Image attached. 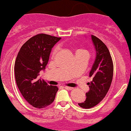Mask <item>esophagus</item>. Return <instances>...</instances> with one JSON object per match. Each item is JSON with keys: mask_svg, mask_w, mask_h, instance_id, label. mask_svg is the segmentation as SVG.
<instances>
[{"mask_svg": "<svg viewBox=\"0 0 131 131\" xmlns=\"http://www.w3.org/2000/svg\"><path fill=\"white\" fill-rule=\"evenodd\" d=\"M64 88H65V89H67V90H73L74 88H71V87H68V86H64Z\"/></svg>", "mask_w": 131, "mask_h": 131, "instance_id": "obj_1", "label": "esophagus"}]
</instances>
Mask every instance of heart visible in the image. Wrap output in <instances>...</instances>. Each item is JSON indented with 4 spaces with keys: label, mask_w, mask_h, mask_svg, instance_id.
I'll use <instances>...</instances> for the list:
<instances>
[{
    "label": "heart",
    "mask_w": 131,
    "mask_h": 131,
    "mask_svg": "<svg viewBox=\"0 0 131 131\" xmlns=\"http://www.w3.org/2000/svg\"><path fill=\"white\" fill-rule=\"evenodd\" d=\"M55 52H56V50H54L53 52H52V54H55ZM78 52H83V53H86V54H88L87 53V52L85 51V50H77L76 52V53H78Z\"/></svg>",
    "instance_id": "obj_1"
}]
</instances>
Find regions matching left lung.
<instances>
[{
  "label": "left lung",
  "mask_w": 131,
  "mask_h": 131,
  "mask_svg": "<svg viewBox=\"0 0 131 131\" xmlns=\"http://www.w3.org/2000/svg\"><path fill=\"white\" fill-rule=\"evenodd\" d=\"M96 55L89 77L92 81L88 83L89 91L85 93V101L78 103L80 107L88 109L95 107L101 102L110 88L113 78V62L106 45L98 38L91 36Z\"/></svg>",
  "instance_id": "8db88e82"
}]
</instances>
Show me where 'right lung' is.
<instances>
[{"label": "right lung", "mask_w": 131, "mask_h": 131, "mask_svg": "<svg viewBox=\"0 0 131 131\" xmlns=\"http://www.w3.org/2000/svg\"><path fill=\"white\" fill-rule=\"evenodd\" d=\"M61 38L40 34L36 35L21 46L15 64V75L20 93L33 107L38 109L54 101L57 86L49 85L38 77L46 69L52 48Z\"/></svg>", "instance_id": "1"}]
</instances>
